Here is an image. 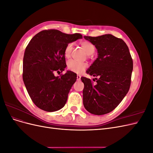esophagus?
I'll use <instances>...</instances> for the list:
<instances>
[{"instance_id": "34e87169", "label": "esophagus", "mask_w": 153, "mask_h": 153, "mask_svg": "<svg viewBox=\"0 0 153 153\" xmlns=\"http://www.w3.org/2000/svg\"><path fill=\"white\" fill-rule=\"evenodd\" d=\"M80 79H81V76L79 75H78L76 76V80H77L78 81H80Z\"/></svg>"}]
</instances>
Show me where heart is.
I'll use <instances>...</instances> for the list:
<instances>
[{
	"label": "heart",
	"mask_w": 153,
	"mask_h": 153,
	"mask_svg": "<svg viewBox=\"0 0 153 153\" xmlns=\"http://www.w3.org/2000/svg\"><path fill=\"white\" fill-rule=\"evenodd\" d=\"M82 48L84 50L85 53L90 55L93 54L95 52V47L94 45L88 41H82L80 43ZM73 50V43H68L65 47L64 51V56L68 59L70 57ZM88 66V64L85 62H78L74 60H71L68 62V68L69 70L76 73H81L84 72Z\"/></svg>",
	"instance_id": "1"
}]
</instances>
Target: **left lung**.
Returning <instances> with one entry per match:
<instances>
[{"instance_id": "1", "label": "left lung", "mask_w": 153, "mask_h": 153, "mask_svg": "<svg viewBox=\"0 0 153 153\" xmlns=\"http://www.w3.org/2000/svg\"><path fill=\"white\" fill-rule=\"evenodd\" d=\"M98 51V58L87 69L96 83L82 77L83 103L91 114L103 115L115 109L129 89L133 61L126 43L112 34L84 36Z\"/></svg>"}]
</instances>
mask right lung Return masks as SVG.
<instances>
[{
	"mask_svg": "<svg viewBox=\"0 0 153 153\" xmlns=\"http://www.w3.org/2000/svg\"><path fill=\"white\" fill-rule=\"evenodd\" d=\"M82 38L80 34L45 30L35 35L27 45L23 61V80L32 101L40 109L54 112L65 105L76 74L68 71L59 77L53 73L62 72L66 67V46Z\"/></svg>",
	"mask_w": 153,
	"mask_h": 153,
	"instance_id": "right-lung-1",
	"label": "right lung"
}]
</instances>
